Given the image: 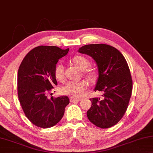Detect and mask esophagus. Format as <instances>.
Wrapping results in <instances>:
<instances>
[{
  "label": "esophagus",
  "instance_id": "1",
  "mask_svg": "<svg viewBox=\"0 0 153 153\" xmlns=\"http://www.w3.org/2000/svg\"><path fill=\"white\" fill-rule=\"evenodd\" d=\"M70 99V102H79V101L81 100L80 98H75V97H73V96H71L69 98Z\"/></svg>",
  "mask_w": 153,
  "mask_h": 153
}]
</instances>
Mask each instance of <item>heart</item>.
<instances>
[{
  "label": "heart",
  "mask_w": 153,
  "mask_h": 153,
  "mask_svg": "<svg viewBox=\"0 0 153 153\" xmlns=\"http://www.w3.org/2000/svg\"><path fill=\"white\" fill-rule=\"evenodd\" d=\"M73 62L77 68L80 70H85L89 67L90 62L87 58L84 56L77 55L73 58ZM86 76L89 79H95V74L91 71H87L85 72ZM55 76L59 80H62L64 77V70L63 64L59 63L57 64L55 68ZM87 85L84 81H69L66 83V85L62 88L61 91L62 94L66 95L74 96H80L85 92Z\"/></svg>",
  "instance_id": "b5f03b06"
}]
</instances>
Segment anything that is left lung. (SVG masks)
Wrapping results in <instances>:
<instances>
[{
  "mask_svg": "<svg viewBox=\"0 0 153 153\" xmlns=\"http://www.w3.org/2000/svg\"><path fill=\"white\" fill-rule=\"evenodd\" d=\"M78 52L93 58L98 77L94 91L102 92V99L93 98L87 115L92 123L108 128L123 117L132 95V80L126 59L119 50L107 44H88Z\"/></svg>",
  "mask_w": 153,
  "mask_h": 153,
  "instance_id": "1",
  "label": "left lung"
}]
</instances>
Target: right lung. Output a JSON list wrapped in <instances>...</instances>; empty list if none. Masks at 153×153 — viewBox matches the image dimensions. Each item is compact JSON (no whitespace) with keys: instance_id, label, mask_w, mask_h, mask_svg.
I'll use <instances>...</instances> for the list:
<instances>
[{"instance_id":"obj_1","label":"right lung","mask_w":153,"mask_h":153,"mask_svg":"<svg viewBox=\"0 0 153 153\" xmlns=\"http://www.w3.org/2000/svg\"><path fill=\"white\" fill-rule=\"evenodd\" d=\"M69 49L40 46L30 51L18 71L17 89L19 102L25 116L36 126L48 128L63 117L69 104L68 96L48 98L46 94L57 82L55 68Z\"/></svg>"}]
</instances>
